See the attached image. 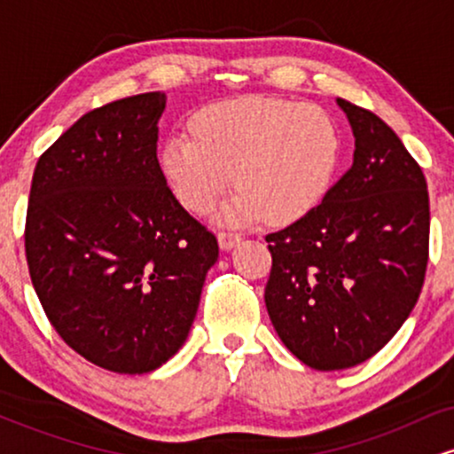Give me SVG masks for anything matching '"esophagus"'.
Segmentation results:
<instances>
[{"mask_svg":"<svg viewBox=\"0 0 454 454\" xmlns=\"http://www.w3.org/2000/svg\"><path fill=\"white\" fill-rule=\"evenodd\" d=\"M217 241H220V247L222 249H232L234 245L241 241V232L220 231V234H217Z\"/></svg>","mask_w":454,"mask_h":454,"instance_id":"esophagus-1","label":"esophagus"}]
</instances>
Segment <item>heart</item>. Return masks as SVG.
Instances as JSON below:
<instances>
[{"label": "heart", "mask_w": 454, "mask_h": 454, "mask_svg": "<svg viewBox=\"0 0 454 454\" xmlns=\"http://www.w3.org/2000/svg\"><path fill=\"white\" fill-rule=\"evenodd\" d=\"M341 158L335 119L316 104L245 96L213 104L161 149V173L185 209L211 211L232 187L228 220L275 223L307 215L325 198Z\"/></svg>", "instance_id": "b5f03b06"}]
</instances>
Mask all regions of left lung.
<instances>
[{
    "instance_id": "8db88e82",
    "label": "left lung",
    "mask_w": 454,
    "mask_h": 454,
    "mask_svg": "<svg viewBox=\"0 0 454 454\" xmlns=\"http://www.w3.org/2000/svg\"><path fill=\"white\" fill-rule=\"evenodd\" d=\"M356 149L307 215L267 234L264 303L279 340L317 372L378 354L408 320L429 262V192L378 114L337 98Z\"/></svg>"
}]
</instances>
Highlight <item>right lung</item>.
Here are the masks:
<instances>
[{
	"instance_id": "obj_1",
	"label": "right lung",
	"mask_w": 454,
	"mask_h": 454,
	"mask_svg": "<svg viewBox=\"0 0 454 454\" xmlns=\"http://www.w3.org/2000/svg\"><path fill=\"white\" fill-rule=\"evenodd\" d=\"M166 93L93 108L40 155L25 256L57 335L114 373H149L184 346L217 239L158 161Z\"/></svg>"
}]
</instances>
